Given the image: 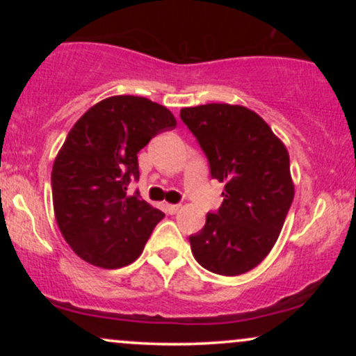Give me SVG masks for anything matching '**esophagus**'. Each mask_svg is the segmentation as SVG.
Wrapping results in <instances>:
<instances>
[{"instance_id": "esophagus-1", "label": "esophagus", "mask_w": 356, "mask_h": 356, "mask_svg": "<svg viewBox=\"0 0 356 356\" xmlns=\"http://www.w3.org/2000/svg\"><path fill=\"white\" fill-rule=\"evenodd\" d=\"M179 209H181V206H179V204H165L167 214H175V212H179Z\"/></svg>"}]
</instances>
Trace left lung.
<instances>
[{
	"mask_svg": "<svg viewBox=\"0 0 356 356\" xmlns=\"http://www.w3.org/2000/svg\"><path fill=\"white\" fill-rule=\"evenodd\" d=\"M181 118L206 154L212 177L226 184L219 211L209 212L206 226L189 238L192 254L216 275H244L275 246L295 197L288 150L243 105L187 107Z\"/></svg>",
	"mask_w": 356,
	"mask_h": 356,
	"instance_id": "1",
	"label": "left lung"
}]
</instances>
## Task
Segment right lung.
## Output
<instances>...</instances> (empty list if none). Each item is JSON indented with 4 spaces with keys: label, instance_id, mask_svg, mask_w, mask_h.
<instances>
[{
    "label": "right lung",
    "instance_id": "add662e5",
    "mask_svg": "<svg viewBox=\"0 0 356 356\" xmlns=\"http://www.w3.org/2000/svg\"><path fill=\"white\" fill-rule=\"evenodd\" d=\"M177 125L170 110L134 95L99 102L72 127L51 170L53 209L65 241L93 266L124 268L164 218L138 192V150Z\"/></svg>",
    "mask_w": 356,
    "mask_h": 356
}]
</instances>
